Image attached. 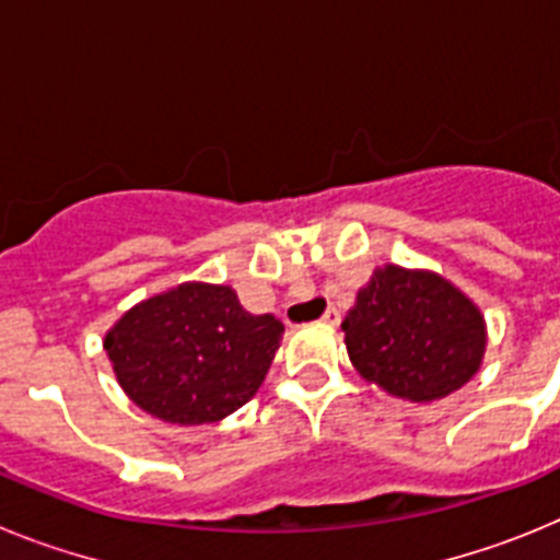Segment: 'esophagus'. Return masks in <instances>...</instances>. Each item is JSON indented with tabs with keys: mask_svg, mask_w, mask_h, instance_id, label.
Instances as JSON below:
<instances>
[{
	"mask_svg": "<svg viewBox=\"0 0 560 560\" xmlns=\"http://www.w3.org/2000/svg\"><path fill=\"white\" fill-rule=\"evenodd\" d=\"M339 319H341V314L336 308H328L323 314V325H328V328H336V325H339Z\"/></svg>",
	"mask_w": 560,
	"mask_h": 560,
	"instance_id": "1",
	"label": "esophagus"
}]
</instances>
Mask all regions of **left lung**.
I'll return each mask as SVG.
<instances>
[{"mask_svg": "<svg viewBox=\"0 0 560 560\" xmlns=\"http://www.w3.org/2000/svg\"><path fill=\"white\" fill-rule=\"evenodd\" d=\"M345 345L359 375L395 398L429 404L482 368L488 325L471 296L429 269L378 266L348 311Z\"/></svg>", "mask_w": 560, "mask_h": 560, "instance_id": "obj_1", "label": "left lung"}]
</instances>
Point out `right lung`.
<instances>
[{
  "instance_id": "add662e5",
  "label": "right lung",
  "mask_w": 560,
  "mask_h": 560,
  "mask_svg": "<svg viewBox=\"0 0 560 560\" xmlns=\"http://www.w3.org/2000/svg\"><path fill=\"white\" fill-rule=\"evenodd\" d=\"M283 330L271 314H249L232 285L192 280L128 308L106 330L103 350L142 412L201 427L255 398Z\"/></svg>"
}]
</instances>
